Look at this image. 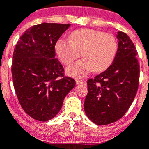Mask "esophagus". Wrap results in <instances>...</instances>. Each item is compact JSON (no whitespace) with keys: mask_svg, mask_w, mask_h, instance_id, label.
Here are the masks:
<instances>
[{"mask_svg":"<svg viewBox=\"0 0 149 149\" xmlns=\"http://www.w3.org/2000/svg\"><path fill=\"white\" fill-rule=\"evenodd\" d=\"M76 84H85L86 81H83V80H80V79H77L76 80Z\"/></svg>","mask_w":149,"mask_h":149,"instance_id":"esophagus-1","label":"esophagus"}]
</instances>
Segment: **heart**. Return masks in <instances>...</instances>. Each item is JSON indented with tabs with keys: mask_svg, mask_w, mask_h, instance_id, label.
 Returning <instances> with one entry per match:
<instances>
[{
	"mask_svg": "<svg viewBox=\"0 0 149 149\" xmlns=\"http://www.w3.org/2000/svg\"><path fill=\"white\" fill-rule=\"evenodd\" d=\"M59 58L65 65L70 64L78 56L82 59L66 68V73L80 77L93 70L106 69L113 60L117 48L115 37L93 29H81L70 35L69 40L59 39L55 45Z\"/></svg>",
	"mask_w": 149,
	"mask_h": 149,
	"instance_id": "obj_1",
	"label": "heart"
}]
</instances>
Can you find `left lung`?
<instances>
[{
  "label": "left lung",
  "mask_w": 149,
  "mask_h": 149,
  "mask_svg": "<svg viewBox=\"0 0 149 149\" xmlns=\"http://www.w3.org/2000/svg\"><path fill=\"white\" fill-rule=\"evenodd\" d=\"M116 37L118 50L113 63L104 72L87 81L84 110L88 118L98 125L120 119L131 107L139 86L136 48L125 33L119 31Z\"/></svg>",
  "instance_id": "obj_1"
}]
</instances>
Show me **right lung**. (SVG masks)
<instances>
[{
	"mask_svg": "<svg viewBox=\"0 0 149 149\" xmlns=\"http://www.w3.org/2000/svg\"><path fill=\"white\" fill-rule=\"evenodd\" d=\"M71 24L42 23L27 29L18 41L13 55L12 75L18 101L33 119H53L63 100L75 86L64 76L55 57V45Z\"/></svg>",
	"mask_w": 149,
	"mask_h": 149,
	"instance_id": "right-lung-1",
	"label": "right lung"
}]
</instances>
